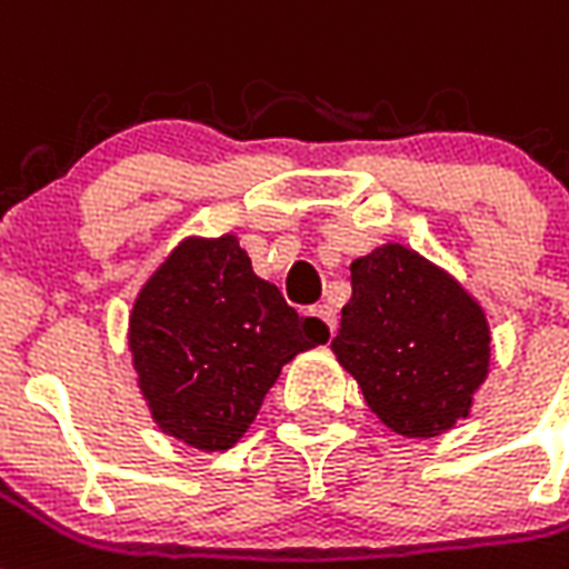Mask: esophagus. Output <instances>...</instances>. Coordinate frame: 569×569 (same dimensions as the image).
I'll return each instance as SVG.
<instances>
[{
	"label": "esophagus",
	"mask_w": 569,
	"mask_h": 569,
	"mask_svg": "<svg viewBox=\"0 0 569 569\" xmlns=\"http://www.w3.org/2000/svg\"><path fill=\"white\" fill-rule=\"evenodd\" d=\"M311 317H317V320H320V323H323L326 329H329V332H335V311H332V306H315V308H311Z\"/></svg>",
	"instance_id": "obj_1"
}]
</instances>
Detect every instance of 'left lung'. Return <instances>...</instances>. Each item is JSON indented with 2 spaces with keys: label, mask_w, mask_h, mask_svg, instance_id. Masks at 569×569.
<instances>
[{
  "label": "left lung",
  "mask_w": 569,
  "mask_h": 569,
  "mask_svg": "<svg viewBox=\"0 0 569 569\" xmlns=\"http://www.w3.org/2000/svg\"><path fill=\"white\" fill-rule=\"evenodd\" d=\"M332 353L371 412L409 439H433L469 418L490 373V323L451 272L416 249L382 243L350 263Z\"/></svg>",
  "instance_id": "left-lung-1"
}]
</instances>
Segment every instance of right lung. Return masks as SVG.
<instances>
[{
	"label": "right lung",
	"instance_id": "right-lung-1",
	"mask_svg": "<svg viewBox=\"0 0 569 569\" xmlns=\"http://www.w3.org/2000/svg\"><path fill=\"white\" fill-rule=\"evenodd\" d=\"M329 338L254 276L234 234L187 237L133 299L127 347L136 382L166 436L228 451L293 356Z\"/></svg>",
	"mask_w": 569,
	"mask_h": 569
}]
</instances>
